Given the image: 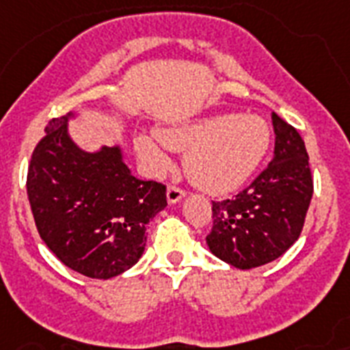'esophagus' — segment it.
Returning a JSON list of instances; mask_svg holds the SVG:
<instances>
[{
    "instance_id": "esophagus-1",
    "label": "esophagus",
    "mask_w": 350,
    "mask_h": 350,
    "mask_svg": "<svg viewBox=\"0 0 350 350\" xmlns=\"http://www.w3.org/2000/svg\"><path fill=\"white\" fill-rule=\"evenodd\" d=\"M184 196H186V193L182 191L180 187L168 186V191H166V198H168V204H177V202H180Z\"/></svg>"
}]
</instances>
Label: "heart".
Listing matches in <instances>:
<instances>
[{
	"mask_svg": "<svg viewBox=\"0 0 350 350\" xmlns=\"http://www.w3.org/2000/svg\"><path fill=\"white\" fill-rule=\"evenodd\" d=\"M155 135H135L134 148L141 163L161 173L172 164L164 146L186 152L189 178L213 195H227L243 186L270 146L267 121L254 114H216L159 129Z\"/></svg>",
	"mask_w": 350,
	"mask_h": 350,
	"instance_id": "heart-1",
	"label": "heart"
}]
</instances>
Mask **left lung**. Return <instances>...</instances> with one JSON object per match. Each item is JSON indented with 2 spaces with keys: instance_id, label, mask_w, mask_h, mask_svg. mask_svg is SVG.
<instances>
[{
  "instance_id": "8db88e82",
  "label": "left lung",
  "mask_w": 350,
  "mask_h": 350,
  "mask_svg": "<svg viewBox=\"0 0 350 350\" xmlns=\"http://www.w3.org/2000/svg\"><path fill=\"white\" fill-rule=\"evenodd\" d=\"M272 163L234 198L213 202L207 247L239 270L262 267L299 239L313 196L310 159L300 134L272 112Z\"/></svg>"
}]
</instances>
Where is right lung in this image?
<instances>
[{
    "label": "right lung",
    "instance_id": "add662e5",
    "mask_svg": "<svg viewBox=\"0 0 350 350\" xmlns=\"http://www.w3.org/2000/svg\"><path fill=\"white\" fill-rule=\"evenodd\" d=\"M55 118L31 154L26 191L40 238L66 267L91 279L126 272L143 256L146 225L166 207V186L139 180L121 146L85 152Z\"/></svg>",
    "mask_w": 350,
    "mask_h": 350
}]
</instances>
